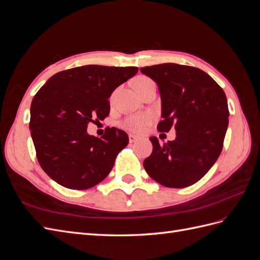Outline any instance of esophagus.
I'll return each instance as SVG.
<instances>
[{"instance_id":"obj_1","label":"esophagus","mask_w":260,"mask_h":260,"mask_svg":"<svg viewBox=\"0 0 260 260\" xmlns=\"http://www.w3.org/2000/svg\"><path fill=\"white\" fill-rule=\"evenodd\" d=\"M138 140H139L138 137L133 136V135H129V142H130V143H135V142H137Z\"/></svg>"}]
</instances>
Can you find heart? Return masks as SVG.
<instances>
[{
	"label": "heart",
	"instance_id": "obj_1",
	"mask_svg": "<svg viewBox=\"0 0 260 260\" xmlns=\"http://www.w3.org/2000/svg\"><path fill=\"white\" fill-rule=\"evenodd\" d=\"M153 82L149 78L146 77H139L135 81L136 89L140 91L142 88L148 83ZM153 121V116L149 113H143L139 115H133L125 118L121 122V127L125 130H128L133 133H142L147 125H149Z\"/></svg>",
	"mask_w": 260,
	"mask_h": 260
}]
</instances>
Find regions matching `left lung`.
Masks as SVG:
<instances>
[{
  "instance_id": "8db88e82",
  "label": "left lung",
  "mask_w": 260,
  "mask_h": 260,
  "mask_svg": "<svg viewBox=\"0 0 260 260\" xmlns=\"http://www.w3.org/2000/svg\"><path fill=\"white\" fill-rule=\"evenodd\" d=\"M153 79L161 100L159 132L176 130L162 146L149 138L153 152L144 160L148 176L167 187H185L207 174L222 151L229 124L223 90L203 70L174 62L140 68Z\"/></svg>"
}]
</instances>
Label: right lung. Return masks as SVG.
I'll return each instance as SVG.
<instances>
[{
    "label": "right lung",
    "mask_w": 260,
    "mask_h": 260,
    "mask_svg": "<svg viewBox=\"0 0 260 260\" xmlns=\"http://www.w3.org/2000/svg\"><path fill=\"white\" fill-rule=\"evenodd\" d=\"M138 67L86 65L52 76L30 107L31 138L42 169L55 182L85 190L103 181L128 145L124 131L107 128L101 138L86 132L89 122L104 120L114 90Z\"/></svg>",
    "instance_id": "obj_1"
}]
</instances>
